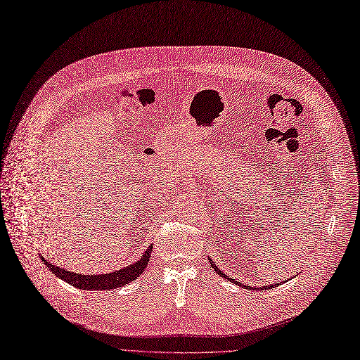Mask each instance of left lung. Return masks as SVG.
Listing matches in <instances>:
<instances>
[{
    "label": "left lung",
    "instance_id": "8db88e82",
    "mask_svg": "<svg viewBox=\"0 0 360 360\" xmlns=\"http://www.w3.org/2000/svg\"><path fill=\"white\" fill-rule=\"evenodd\" d=\"M209 262H210V264H212V266H213V269L216 271V274L217 275H221V276H224L225 279H228V281H232L229 276H226L225 274H224V271H221V269H219L217 266H216V263L212 260V259H209ZM288 281V279H287ZM232 283H236V284H238L240 287H244L245 290H256V291H260V290H271V288H275V287H278L279 284H283V283H276V284H269V285H264V287H259V288H255V287H248V285H243L241 283H237V281H232Z\"/></svg>",
    "mask_w": 360,
    "mask_h": 360
}]
</instances>
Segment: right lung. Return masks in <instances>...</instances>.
<instances>
[{
    "label": "right lung",
    "instance_id": "obj_1",
    "mask_svg": "<svg viewBox=\"0 0 360 360\" xmlns=\"http://www.w3.org/2000/svg\"><path fill=\"white\" fill-rule=\"evenodd\" d=\"M151 252H153V247L150 245L144 252V255L141 256V259L136 260L135 263L128 264V266L123 269L108 272V274H101V275L75 274L65 268L56 266V264L50 263L49 260H45L42 256H41V260L46 264V268H49L56 276L66 281L68 284H70L76 288L89 290V291H92V290L94 291H104V290H113V288L123 287V285L129 284L131 281H135L147 268L148 260L151 257Z\"/></svg>",
    "mask_w": 360,
    "mask_h": 360
}]
</instances>
